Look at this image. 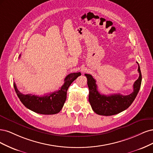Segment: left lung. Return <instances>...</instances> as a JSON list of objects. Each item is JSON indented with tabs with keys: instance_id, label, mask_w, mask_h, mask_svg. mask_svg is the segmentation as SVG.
Segmentation results:
<instances>
[{
	"instance_id": "8db88e82",
	"label": "left lung",
	"mask_w": 153,
	"mask_h": 153,
	"mask_svg": "<svg viewBox=\"0 0 153 153\" xmlns=\"http://www.w3.org/2000/svg\"><path fill=\"white\" fill-rule=\"evenodd\" d=\"M138 72L139 73V77L134 84V91L128 95H122L120 93L110 95L100 94L97 90L95 79L90 74H85L87 77V83L89 88V102L93 111L99 115L112 116L128 108L134 101L140 88L142 74L139 65Z\"/></svg>"
}]
</instances>
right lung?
Listing matches in <instances>:
<instances>
[{
  "instance_id": "add662e5",
  "label": "right lung",
  "mask_w": 153,
  "mask_h": 153,
  "mask_svg": "<svg viewBox=\"0 0 153 153\" xmlns=\"http://www.w3.org/2000/svg\"><path fill=\"white\" fill-rule=\"evenodd\" d=\"M81 75V72L69 74L64 79V84L60 88V90L48 93L42 97L32 94L24 95L18 90L14 82L13 85L19 100L28 109L41 114H55L62 109L66 100L68 87L78 76Z\"/></svg>"
}]
</instances>
